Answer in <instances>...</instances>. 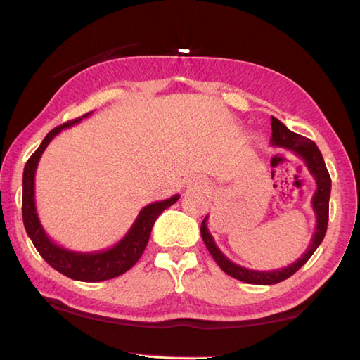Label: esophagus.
<instances>
[{
    "label": "esophagus",
    "instance_id": "1",
    "mask_svg": "<svg viewBox=\"0 0 360 360\" xmlns=\"http://www.w3.org/2000/svg\"><path fill=\"white\" fill-rule=\"evenodd\" d=\"M195 186H198V182H195ZM201 186V184H200Z\"/></svg>",
    "mask_w": 360,
    "mask_h": 360
}]
</instances>
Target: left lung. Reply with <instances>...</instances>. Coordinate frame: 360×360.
I'll use <instances>...</instances> for the list:
<instances>
[{
    "mask_svg": "<svg viewBox=\"0 0 360 360\" xmlns=\"http://www.w3.org/2000/svg\"><path fill=\"white\" fill-rule=\"evenodd\" d=\"M271 143L274 147L289 150L295 153L297 156H300L303 159V162L307 164L309 173L314 176L317 190L314 196H312L311 202H312V210L316 213L317 224H316L314 235H312L311 238V244L297 262L275 271H254V269H248V267L235 264L218 249L215 240H213V236L209 232L207 224H205L207 223L209 217H205L201 224V236H202V241L205 243V248H207L210 252V255L227 275H231V277L240 281L250 283V285H275V283H280L283 280L289 278L290 275H294L298 269H300V267L311 258V255L314 254L316 249L320 246V243L323 241L326 227H328V213H330L331 178H330V173L326 170L323 156L317 148V145L311 139H308V137L292 133L288 127L283 125L281 122L275 117H272Z\"/></svg>",
    "mask_w": 360,
    "mask_h": 360,
    "instance_id": "1",
    "label": "left lung"
}]
</instances>
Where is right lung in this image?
I'll return each mask as SVG.
<instances>
[{"label": "right lung", "mask_w": 360, "mask_h": 360, "mask_svg": "<svg viewBox=\"0 0 360 360\" xmlns=\"http://www.w3.org/2000/svg\"><path fill=\"white\" fill-rule=\"evenodd\" d=\"M91 114H93V111L79 119L66 122V124L51 129L40 143V147L29 158L25 165V172H22V223H25L26 232L29 238L32 240L38 254L53 269L72 280L105 281L125 274L137 263V259L142 257L145 248H147L155 221L167 207H170V205L179 200V195H174L164 201H156L145 205L139 212V215H137L133 226L129 227L127 235L117 244H114L112 248L97 252H75L53 243L48 233L44 232L40 218L37 215L35 172L38 167V160H40L43 151L48 147L49 142L62 129L79 124L82 119L91 116Z\"/></svg>", "instance_id": "right-lung-1"}]
</instances>
